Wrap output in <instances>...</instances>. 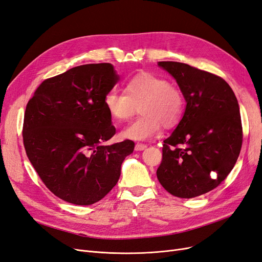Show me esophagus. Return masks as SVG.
I'll return each mask as SVG.
<instances>
[{"label": "esophagus", "mask_w": 262, "mask_h": 262, "mask_svg": "<svg viewBox=\"0 0 262 262\" xmlns=\"http://www.w3.org/2000/svg\"><path fill=\"white\" fill-rule=\"evenodd\" d=\"M147 148V144H143V143H137L136 146H135V150L136 151H142Z\"/></svg>", "instance_id": "obj_1"}]
</instances>
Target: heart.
<instances>
[{
	"label": "heart",
	"instance_id": "b5f03b06",
	"mask_svg": "<svg viewBox=\"0 0 262 262\" xmlns=\"http://www.w3.org/2000/svg\"><path fill=\"white\" fill-rule=\"evenodd\" d=\"M139 105L142 115L122 132L126 139L147 140L160 133L162 124L165 127L175 126L185 110V98L178 87L165 77L147 72L130 79L124 93L113 90L103 98L106 112L119 123L132 118Z\"/></svg>",
	"mask_w": 262,
	"mask_h": 262
}]
</instances>
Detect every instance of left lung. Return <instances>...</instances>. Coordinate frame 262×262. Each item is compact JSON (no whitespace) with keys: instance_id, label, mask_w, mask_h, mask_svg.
Listing matches in <instances>:
<instances>
[{"instance_id":"8db88e82","label":"left lung","mask_w":262,"mask_h":262,"mask_svg":"<svg viewBox=\"0 0 262 262\" xmlns=\"http://www.w3.org/2000/svg\"><path fill=\"white\" fill-rule=\"evenodd\" d=\"M158 66L176 80L187 105L164 140L157 176L170 194L196 198L217 188L237 161L243 141L238 102L220 76L182 62Z\"/></svg>"}]
</instances>
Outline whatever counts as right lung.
I'll use <instances>...</instances> for the list:
<instances>
[{"mask_svg": "<svg viewBox=\"0 0 262 262\" xmlns=\"http://www.w3.org/2000/svg\"><path fill=\"white\" fill-rule=\"evenodd\" d=\"M111 63H90L45 80L29 100L24 120L26 153L44 185L75 205H92L119 181L135 143L104 146L115 134L103 105L118 83Z\"/></svg>", "mask_w": 262, "mask_h": 262, "instance_id": "1", "label": "right lung"}]
</instances>
